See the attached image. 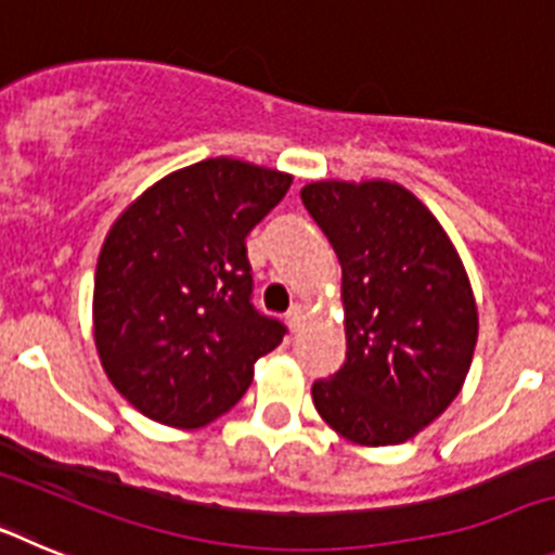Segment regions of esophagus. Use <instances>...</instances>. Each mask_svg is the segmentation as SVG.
<instances>
[{
    "mask_svg": "<svg viewBox=\"0 0 555 555\" xmlns=\"http://www.w3.org/2000/svg\"><path fill=\"white\" fill-rule=\"evenodd\" d=\"M286 320H288V327H292L294 333L300 331V325H302V308H300V306H294L292 311L286 313Z\"/></svg>",
    "mask_w": 555,
    "mask_h": 555,
    "instance_id": "1",
    "label": "esophagus"
}]
</instances>
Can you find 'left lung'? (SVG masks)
<instances>
[{
  "mask_svg": "<svg viewBox=\"0 0 555 555\" xmlns=\"http://www.w3.org/2000/svg\"><path fill=\"white\" fill-rule=\"evenodd\" d=\"M302 203L341 263L347 361L311 389L320 416L361 448L414 439L459 397L478 302L459 249L423 199L391 180H317Z\"/></svg>",
  "mask_w": 555,
  "mask_h": 555,
  "instance_id": "8db88e82",
  "label": "left lung"
}]
</instances>
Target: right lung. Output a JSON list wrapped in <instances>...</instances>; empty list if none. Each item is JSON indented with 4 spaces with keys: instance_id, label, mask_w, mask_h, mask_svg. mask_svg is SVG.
<instances>
[{
    "instance_id": "obj_1",
    "label": "right lung",
    "mask_w": 555,
    "mask_h": 555,
    "mask_svg": "<svg viewBox=\"0 0 555 555\" xmlns=\"http://www.w3.org/2000/svg\"><path fill=\"white\" fill-rule=\"evenodd\" d=\"M288 185V171L208 158L152 183L111 224L94 274V345L132 409L203 428L281 345L286 327L249 306L244 238Z\"/></svg>"
}]
</instances>
